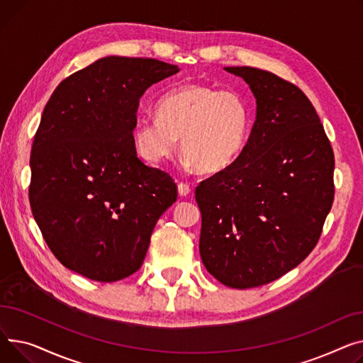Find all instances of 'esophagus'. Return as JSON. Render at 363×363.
I'll return each instance as SVG.
<instances>
[{
    "label": "esophagus",
    "instance_id": "34e87169",
    "mask_svg": "<svg viewBox=\"0 0 363 363\" xmlns=\"http://www.w3.org/2000/svg\"><path fill=\"white\" fill-rule=\"evenodd\" d=\"M177 190H179V195H180V196H187V195L190 194V187H189V184H186V183H179Z\"/></svg>",
    "mask_w": 363,
    "mask_h": 363
}]
</instances>
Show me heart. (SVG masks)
Segmentation results:
<instances>
[{
  "mask_svg": "<svg viewBox=\"0 0 363 363\" xmlns=\"http://www.w3.org/2000/svg\"><path fill=\"white\" fill-rule=\"evenodd\" d=\"M155 111V118H142L133 127L136 151L151 164L173 158L182 139L186 164L216 174L236 161L246 145L250 111L234 91L187 83L165 94Z\"/></svg>",
  "mask_w": 363,
  "mask_h": 363,
  "instance_id": "1",
  "label": "heart"
}]
</instances>
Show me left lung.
Here are the masks:
<instances>
[{
  "label": "left lung",
  "mask_w": 363,
  "mask_h": 363,
  "mask_svg": "<svg viewBox=\"0 0 363 363\" xmlns=\"http://www.w3.org/2000/svg\"><path fill=\"white\" fill-rule=\"evenodd\" d=\"M257 99L242 154L195 191L201 258L233 289L268 284L299 265L334 199V154L313 105L293 83L255 67H224Z\"/></svg>",
  "instance_id": "left-lung-1"
}]
</instances>
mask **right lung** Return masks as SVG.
I'll return each instance as SVG.
<instances>
[{
    "label": "right lung",
    "mask_w": 363,
    "mask_h": 363,
    "mask_svg": "<svg viewBox=\"0 0 363 363\" xmlns=\"http://www.w3.org/2000/svg\"><path fill=\"white\" fill-rule=\"evenodd\" d=\"M180 69L154 58L108 55L52 92L30 154L32 214L55 258L86 279L136 272L158 218L177 199L167 173L136 154L142 95Z\"/></svg>",
    "instance_id": "add662e5"
}]
</instances>
